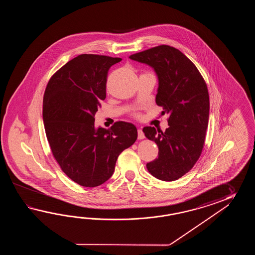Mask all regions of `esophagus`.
<instances>
[{
    "mask_svg": "<svg viewBox=\"0 0 255 255\" xmlns=\"http://www.w3.org/2000/svg\"><path fill=\"white\" fill-rule=\"evenodd\" d=\"M137 138L138 139H144L145 138V135H144V133H143L141 128L137 129Z\"/></svg>",
    "mask_w": 255,
    "mask_h": 255,
    "instance_id": "34e87169",
    "label": "esophagus"
}]
</instances>
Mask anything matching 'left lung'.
Returning <instances> with one entry per match:
<instances>
[{
  "instance_id": "obj_1",
  "label": "left lung",
  "mask_w": 255,
  "mask_h": 255,
  "mask_svg": "<svg viewBox=\"0 0 255 255\" xmlns=\"http://www.w3.org/2000/svg\"><path fill=\"white\" fill-rule=\"evenodd\" d=\"M149 65L158 80L156 103L168 115L165 132L146 127V138L158 146V157L146 164L149 173L173 181L189 172L201 156L210 114L206 83L195 65L178 49L159 45L130 55Z\"/></svg>"
}]
</instances>
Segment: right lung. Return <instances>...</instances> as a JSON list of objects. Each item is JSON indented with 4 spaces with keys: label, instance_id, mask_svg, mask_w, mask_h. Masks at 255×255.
<instances>
[{
    "label": "right lung",
    "instance_id": "right-lung-1",
    "mask_svg": "<svg viewBox=\"0 0 255 255\" xmlns=\"http://www.w3.org/2000/svg\"><path fill=\"white\" fill-rule=\"evenodd\" d=\"M121 60L80 54L51 77L44 92L43 120L52 153L62 170L84 187L106 182L120 153L137 138L136 128L128 122H116L109 129L95 127L108 72Z\"/></svg>",
    "mask_w": 255,
    "mask_h": 255
}]
</instances>
